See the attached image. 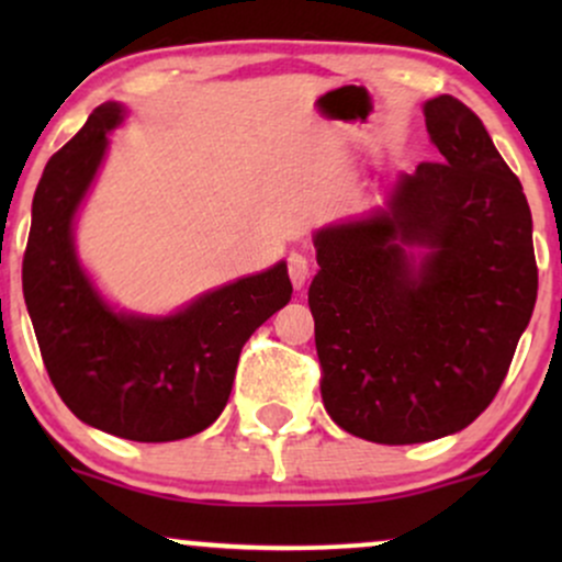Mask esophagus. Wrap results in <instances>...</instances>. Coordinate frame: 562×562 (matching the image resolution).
<instances>
[{
    "instance_id": "34e87169",
    "label": "esophagus",
    "mask_w": 562,
    "mask_h": 562,
    "mask_svg": "<svg viewBox=\"0 0 562 562\" xmlns=\"http://www.w3.org/2000/svg\"><path fill=\"white\" fill-rule=\"evenodd\" d=\"M288 274L295 290H301L308 280V259L303 254H290L288 256Z\"/></svg>"
}]
</instances>
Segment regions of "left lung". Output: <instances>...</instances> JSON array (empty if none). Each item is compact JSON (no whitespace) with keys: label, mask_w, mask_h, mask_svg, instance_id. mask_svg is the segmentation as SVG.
Instances as JSON below:
<instances>
[{"label":"left lung","mask_w":562,"mask_h":562,"mask_svg":"<svg viewBox=\"0 0 562 562\" xmlns=\"http://www.w3.org/2000/svg\"><path fill=\"white\" fill-rule=\"evenodd\" d=\"M423 115L441 164L396 173L385 205L314 232L322 402L375 443L468 428L499 391L537 303L518 177L457 97H434Z\"/></svg>","instance_id":"left-lung-1"}]
</instances>
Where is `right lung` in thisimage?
Listing matches in <instances>:
<instances>
[{
	"label": "right lung",
	"mask_w": 562,
	"mask_h": 562,
	"mask_svg": "<svg viewBox=\"0 0 562 562\" xmlns=\"http://www.w3.org/2000/svg\"><path fill=\"white\" fill-rule=\"evenodd\" d=\"M124 119V105L105 102L49 158L31 205L23 295L49 380L81 423L128 441H179L222 415L245 340L293 285L277 261L171 314L111 306L79 261L74 229Z\"/></svg>",
	"instance_id": "1"
}]
</instances>
